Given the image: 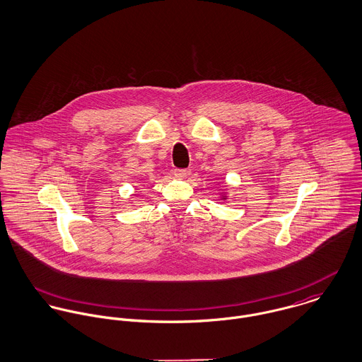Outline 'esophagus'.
<instances>
[{"mask_svg": "<svg viewBox=\"0 0 362 362\" xmlns=\"http://www.w3.org/2000/svg\"><path fill=\"white\" fill-rule=\"evenodd\" d=\"M189 174H191V171L187 170V168H175L174 170V175L177 178H187Z\"/></svg>", "mask_w": 362, "mask_h": 362, "instance_id": "1", "label": "esophagus"}]
</instances>
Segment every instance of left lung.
I'll list each match as a JSON object with an SVG mask.
<instances>
[{
    "label": "left lung",
    "instance_id": "obj_1",
    "mask_svg": "<svg viewBox=\"0 0 362 362\" xmlns=\"http://www.w3.org/2000/svg\"><path fill=\"white\" fill-rule=\"evenodd\" d=\"M223 199H226V197H223Z\"/></svg>",
    "mask_w": 362,
    "mask_h": 362
}]
</instances>
